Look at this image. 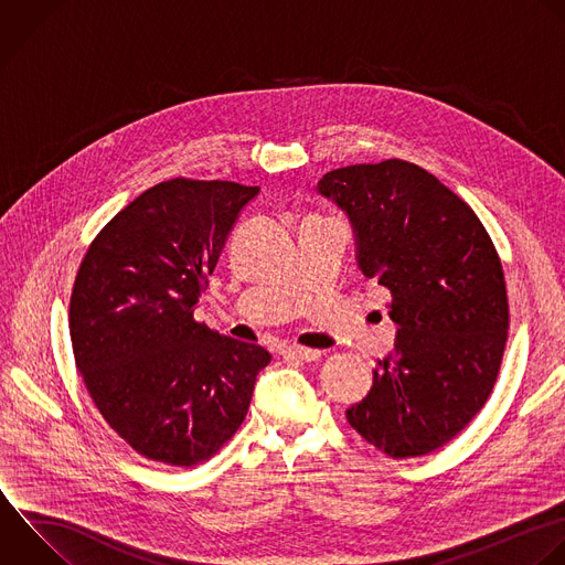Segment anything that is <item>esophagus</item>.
<instances>
[{"label":"esophagus","instance_id":"34e87169","mask_svg":"<svg viewBox=\"0 0 565 565\" xmlns=\"http://www.w3.org/2000/svg\"><path fill=\"white\" fill-rule=\"evenodd\" d=\"M282 355L294 358V360H302V362H316L322 355V351L309 349V347H289V349L282 351Z\"/></svg>","mask_w":565,"mask_h":565}]
</instances>
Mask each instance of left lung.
<instances>
[{
	"mask_svg": "<svg viewBox=\"0 0 565 565\" xmlns=\"http://www.w3.org/2000/svg\"><path fill=\"white\" fill-rule=\"evenodd\" d=\"M351 218L358 265L391 291L395 349L349 424L393 459L428 455L481 411L508 340L497 249L468 203L415 163L388 159L318 181Z\"/></svg>",
	"mask_w": 565,
	"mask_h": 565,
	"instance_id": "8db88e82",
	"label": "left lung"
}]
</instances>
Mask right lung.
I'll return each mask as SVG.
<instances>
[{"label":"right lung","mask_w":565,"mask_h":565,"mask_svg":"<svg viewBox=\"0 0 565 565\" xmlns=\"http://www.w3.org/2000/svg\"><path fill=\"white\" fill-rule=\"evenodd\" d=\"M260 188L177 177L124 207L90 243L71 296L84 384L139 455L190 468L241 428L271 355L194 320L241 210Z\"/></svg>","instance_id":"add662e5"}]
</instances>
